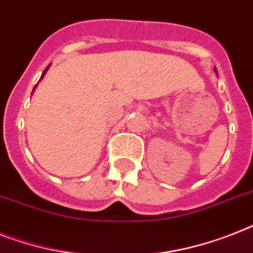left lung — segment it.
<instances>
[{
    "label": "left lung",
    "instance_id": "left-lung-1",
    "mask_svg": "<svg viewBox=\"0 0 253 253\" xmlns=\"http://www.w3.org/2000/svg\"><path fill=\"white\" fill-rule=\"evenodd\" d=\"M214 71H215V73H217V70H215V69H214Z\"/></svg>",
    "mask_w": 253,
    "mask_h": 253
}]
</instances>
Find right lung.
<instances>
[{
	"label": "right lung",
	"instance_id": "add662e5",
	"mask_svg": "<svg viewBox=\"0 0 253 253\" xmlns=\"http://www.w3.org/2000/svg\"><path fill=\"white\" fill-rule=\"evenodd\" d=\"M49 66H50V65H49ZM49 66L46 67V69L44 70V73H42V75H41V79H42V78H44V75H45V74H46V71H48ZM36 87H38V84H36V85H35V87H34V91H32V93H34V92H35V89H36Z\"/></svg>",
	"mask_w": 253,
	"mask_h": 253
}]
</instances>
